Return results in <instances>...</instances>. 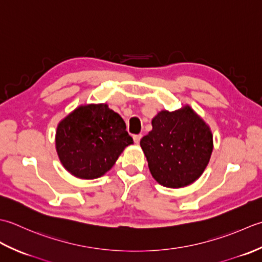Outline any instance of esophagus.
<instances>
[{"instance_id": "esophagus-1", "label": "esophagus", "mask_w": 262, "mask_h": 262, "mask_svg": "<svg viewBox=\"0 0 262 262\" xmlns=\"http://www.w3.org/2000/svg\"><path fill=\"white\" fill-rule=\"evenodd\" d=\"M141 138H142L141 135H135V136H133V140H135L136 143H139L141 140Z\"/></svg>"}]
</instances>
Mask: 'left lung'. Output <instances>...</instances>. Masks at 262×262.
<instances>
[{"label": "left lung", "instance_id": "1", "mask_svg": "<svg viewBox=\"0 0 262 262\" xmlns=\"http://www.w3.org/2000/svg\"><path fill=\"white\" fill-rule=\"evenodd\" d=\"M152 130L140 140L152 178L166 188L193 183L204 173L212 152V135L190 106L162 111L151 121Z\"/></svg>", "mask_w": 262, "mask_h": 262}]
</instances>
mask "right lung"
<instances>
[{"instance_id": "obj_1", "label": "right lung", "mask_w": 262, "mask_h": 262, "mask_svg": "<svg viewBox=\"0 0 262 262\" xmlns=\"http://www.w3.org/2000/svg\"><path fill=\"white\" fill-rule=\"evenodd\" d=\"M122 117L106 104L79 106L58 123L55 145L69 173L79 179L100 178L133 139Z\"/></svg>"}]
</instances>
